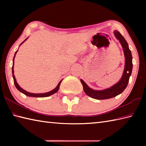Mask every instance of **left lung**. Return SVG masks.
Here are the masks:
<instances>
[{"instance_id": "obj_1", "label": "left lung", "mask_w": 146, "mask_h": 146, "mask_svg": "<svg viewBox=\"0 0 146 146\" xmlns=\"http://www.w3.org/2000/svg\"><path fill=\"white\" fill-rule=\"evenodd\" d=\"M113 33L115 38L119 40L120 44L122 45L125 56L124 70H123L122 76L120 80L111 87L102 90H95L90 88L83 80H80L85 94L89 97L97 99V100H105V99L111 98L122 94L128 85L129 78L132 73L133 66L132 56L131 51L129 49L128 43L119 31H115Z\"/></svg>"}]
</instances>
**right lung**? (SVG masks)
Here are the masks:
<instances>
[{
  "instance_id": "right-lung-1",
  "label": "right lung",
  "mask_w": 146,
  "mask_h": 146,
  "mask_svg": "<svg viewBox=\"0 0 146 146\" xmlns=\"http://www.w3.org/2000/svg\"><path fill=\"white\" fill-rule=\"evenodd\" d=\"M27 39L24 40V41L20 44V46H21L22 44H23V43L24 42H25V41H26V40H27ZM17 51H18V50H17L16 51H15V54H14V58H13V64H12V77H13V79H14V85H15V87L17 88V89L19 91V92H21V93H23V94H24V95H26V96H28V97H49V96H50V95H52V94H55V93H56V92L58 91L59 88H60V84H61V82H62V80H61V81H60V82H59L58 85L56 86V87L54 89H53V90H51V91H50V92H49L44 93V94H33V93L28 92H27V91H26V90H24V89L22 88L21 87V86L18 85V83H17V81H16V79H15V76H14V58H15V54H16Z\"/></svg>"
}]
</instances>
